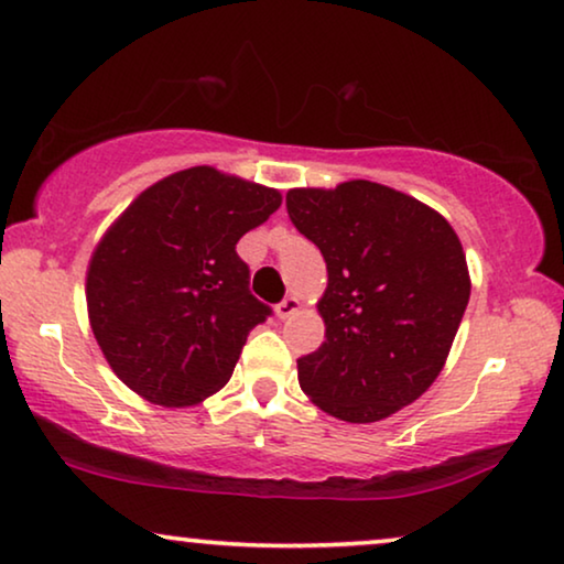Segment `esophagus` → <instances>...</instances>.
I'll use <instances>...</instances> for the list:
<instances>
[{
    "mask_svg": "<svg viewBox=\"0 0 564 564\" xmlns=\"http://www.w3.org/2000/svg\"><path fill=\"white\" fill-rule=\"evenodd\" d=\"M301 308V301L296 296H285L279 306H275V314H279V319H289Z\"/></svg>",
    "mask_w": 564,
    "mask_h": 564,
    "instance_id": "obj_1",
    "label": "esophagus"
}]
</instances>
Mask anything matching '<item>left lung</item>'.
Listing matches in <instances>:
<instances>
[{
  "label": "left lung",
  "instance_id": "obj_1",
  "mask_svg": "<svg viewBox=\"0 0 564 564\" xmlns=\"http://www.w3.org/2000/svg\"><path fill=\"white\" fill-rule=\"evenodd\" d=\"M293 227L322 250L324 343L299 383L327 414L370 424L414 403L440 376L470 299L463 245L430 206L372 181L291 188Z\"/></svg>",
  "mask_w": 564,
  "mask_h": 564
}]
</instances>
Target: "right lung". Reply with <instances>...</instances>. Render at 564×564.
<instances>
[{
    "label": "right lung",
    "instance_id": "obj_1",
    "mask_svg": "<svg viewBox=\"0 0 564 564\" xmlns=\"http://www.w3.org/2000/svg\"><path fill=\"white\" fill-rule=\"evenodd\" d=\"M281 206L275 188L196 165L145 188L107 229L86 306L109 368L158 406H192L232 376L271 306L235 245Z\"/></svg>",
    "mask_w": 564,
    "mask_h": 564
}]
</instances>
